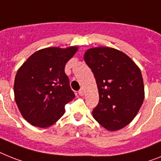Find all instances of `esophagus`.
Instances as JSON below:
<instances>
[{"instance_id":"34e87169","label":"esophagus","mask_w":161,"mask_h":161,"mask_svg":"<svg viewBox=\"0 0 161 161\" xmlns=\"http://www.w3.org/2000/svg\"><path fill=\"white\" fill-rule=\"evenodd\" d=\"M79 95H80V96H83V95H85V90H84L83 89H81V90H79Z\"/></svg>"}]
</instances>
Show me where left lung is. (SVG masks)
Returning a JSON list of instances; mask_svg holds the SVG:
<instances>
[{
    "instance_id": "left-lung-1",
    "label": "left lung",
    "mask_w": 161,
    "mask_h": 161,
    "mask_svg": "<svg viewBox=\"0 0 161 161\" xmlns=\"http://www.w3.org/2000/svg\"><path fill=\"white\" fill-rule=\"evenodd\" d=\"M84 60L96 80L99 101L94 119L108 131H119L136 116L145 98L140 68L123 52L109 47L89 48Z\"/></svg>"
}]
</instances>
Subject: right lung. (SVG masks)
<instances>
[{
	"label": "right lung",
	"mask_w": 161,
	"mask_h": 161,
	"mask_svg": "<svg viewBox=\"0 0 161 161\" xmlns=\"http://www.w3.org/2000/svg\"><path fill=\"white\" fill-rule=\"evenodd\" d=\"M78 49L77 46L40 49L18 69L14 100L31 125L46 128L54 124L64 114L65 105L75 98L65 66Z\"/></svg>",
	"instance_id": "obj_1"
}]
</instances>
